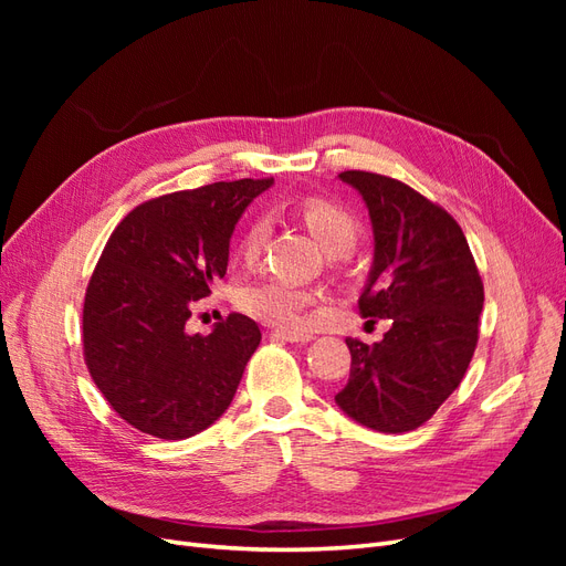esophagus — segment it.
Wrapping results in <instances>:
<instances>
[{
    "mask_svg": "<svg viewBox=\"0 0 566 566\" xmlns=\"http://www.w3.org/2000/svg\"><path fill=\"white\" fill-rule=\"evenodd\" d=\"M271 335L283 342H293V345H306V342L314 339L312 333H295V331H273Z\"/></svg>",
    "mask_w": 566,
    "mask_h": 566,
    "instance_id": "obj_1",
    "label": "esophagus"
}]
</instances>
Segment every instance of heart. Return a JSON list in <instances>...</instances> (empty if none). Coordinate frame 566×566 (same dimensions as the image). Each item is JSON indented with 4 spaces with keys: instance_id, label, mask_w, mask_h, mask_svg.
<instances>
[{
    "instance_id": "b5f03b06",
    "label": "heart",
    "mask_w": 566,
    "mask_h": 566,
    "mask_svg": "<svg viewBox=\"0 0 566 566\" xmlns=\"http://www.w3.org/2000/svg\"><path fill=\"white\" fill-rule=\"evenodd\" d=\"M304 227L328 254H347L358 241L356 219L328 200H306L300 205ZM269 238V219L256 217L243 235L241 252L245 260H254ZM318 300V293L281 276H264L238 287L235 302L254 318L283 328H295L302 323L304 310Z\"/></svg>"
}]
</instances>
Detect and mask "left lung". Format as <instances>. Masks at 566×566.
<instances>
[{
    "label": "left lung",
    "instance_id": "1",
    "mask_svg": "<svg viewBox=\"0 0 566 566\" xmlns=\"http://www.w3.org/2000/svg\"><path fill=\"white\" fill-rule=\"evenodd\" d=\"M339 179L364 198L373 227V264L358 314L387 318L389 331L375 345L347 339L349 382L335 403L375 432H410L437 413L465 375L484 285L465 233L447 210L382 175L349 169Z\"/></svg>",
    "mask_w": 566,
    "mask_h": 566
}]
</instances>
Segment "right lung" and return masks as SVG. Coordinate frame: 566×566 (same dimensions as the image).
Returning <instances> with one entry per match:
<instances>
[{
  "label": "right lung",
  "instance_id": "1",
  "mask_svg": "<svg viewBox=\"0 0 566 566\" xmlns=\"http://www.w3.org/2000/svg\"><path fill=\"white\" fill-rule=\"evenodd\" d=\"M273 179L217 181L148 200L119 221L84 297V361L115 413L179 441L224 416L262 333L243 314L186 331L191 304L224 279L248 205Z\"/></svg>",
  "mask_w": 566,
  "mask_h": 566
}]
</instances>
